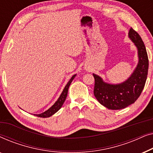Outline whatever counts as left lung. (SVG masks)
<instances>
[{
	"label": "left lung",
	"instance_id": "left-lung-1",
	"mask_svg": "<svg viewBox=\"0 0 153 153\" xmlns=\"http://www.w3.org/2000/svg\"><path fill=\"white\" fill-rule=\"evenodd\" d=\"M128 37L137 48L139 57V62L131 76L123 83L111 84L104 82L100 76L93 74L94 95L102 105L108 109H122L134 103L141 95L147 79L148 58L145 45L132 28L129 31Z\"/></svg>",
	"mask_w": 153,
	"mask_h": 153
}]
</instances>
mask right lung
<instances>
[{
  "label": "right lung",
  "instance_id": "obj_1",
  "mask_svg": "<svg viewBox=\"0 0 153 153\" xmlns=\"http://www.w3.org/2000/svg\"><path fill=\"white\" fill-rule=\"evenodd\" d=\"M76 74L73 75L72 76V78L70 79V81H68V83H67V85H65V87L64 88L63 91H62L61 95H60V97H58V99L57 100L55 103H54L53 105H52L51 107H50L49 109L45 111V112L42 113V114H34L35 116L40 117V118H48V117L51 116L52 115H53L54 114H56V112L58 111V110L60 109V108L62 107V104H63L64 102L65 101V99L67 97V95H68V88L70 87V85L72 83V81H73V79H74V77L76 76Z\"/></svg>",
  "mask_w": 153,
  "mask_h": 153
}]
</instances>
